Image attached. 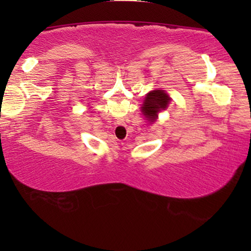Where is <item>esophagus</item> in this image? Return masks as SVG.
<instances>
[{
  "label": "esophagus",
  "mask_w": 251,
  "mask_h": 251,
  "mask_svg": "<svg viewBox=\"0 0 251 251\" xmlns=\"http://www.w3.org/2000/svg\"><path fill=\"white\" fill-rule=\"evenodd\" d=\"M115 128H116V130H123V129H125V126H122L121 125H118L115 126Z\"/></svg>",
  "instance_id": "1"
}]
</instances>
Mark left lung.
<instances>
[{
    "label": "left lung",
    "instance_id": "obj_1",
    "mask_svg": "<svg viewBox=\"0 0 251 251\" xmlns=\"http://www.w3.org/2000/svg\"><path fill=\"white\" fill-rule=\"evenodd\" d=\"M170 100L171 98L164 90H153L149 92L142 106V112L147 121H150V123L155 122L157 114L168 108Z\"/></svg>",
    "mask_w": 251,
    "mask_h": 251
}]
</instances>
